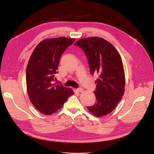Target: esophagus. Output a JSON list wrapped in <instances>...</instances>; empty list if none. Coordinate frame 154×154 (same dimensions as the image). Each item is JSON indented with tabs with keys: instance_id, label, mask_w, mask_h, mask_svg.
Masks as SVG:
<instances>
[{
	"instance_id": "obj_1",
	"label": "esophagus",
	"mask_w": 154,
	"mask_h": 154,
	"mask_svg": "<svg viewBox=\"0 0 154 154\" xmlns=\"http://www.w3.org/2000/svg\"><path fill=\"white\" fill-rule=\"evenodd\" d=\"M76 91L78 92V93H83V90L82 88H78L76 90Z\"/></svg>"
}]
</instances>
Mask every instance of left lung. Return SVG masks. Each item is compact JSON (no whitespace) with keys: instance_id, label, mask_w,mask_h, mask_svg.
Instances as JSON below:
<instances>
[{"instance_id":"8db88e82","label":"left lung","mask_w":154,"mask_h":154,"mask_svg":"<svg viewBox=\"0 0 154 154\" xmlns=\"http://www.w3.org/2000/svg\"><path fill=\"white\" fill-rule=\"evenodd\" d=\"M75 45L85 52L91 74L99 75L95 82L97 102L87 109L97 117L106 116L116 108L124 93L125 79L121 57L112 44L102 38L80 39Z\"/></svg>"}]
</instances>
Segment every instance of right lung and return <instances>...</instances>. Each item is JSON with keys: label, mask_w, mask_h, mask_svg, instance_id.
Masks as SVG:
<instances>
[{"label": "right lung", "mask_w": 154, "mask_h": 154, "mask_svg": "<svg viewBox=\"0 0 154 154\" xmlns=\"http://www.w3.org/2000/svg\"><path fill=\"white\" fill-rule=\"evenodd\" d=\"M65 37L46 39L33 50L27 66L26 84L29 99L38 110L51 115L61 108L74 94L71 88L53 83L60 59L64 51L74 42Z\"/></svg>", "instance_id": "right-lung-1"}]
</instances>
